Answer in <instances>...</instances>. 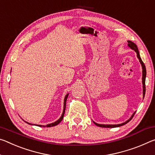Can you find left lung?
<instances>
[{"label": "left lung", "instance_id": "1", "mask_svg": "<svg viewBox=\"0 0 155 155\" xmlns=\"http://www.w3.org/2000/svg\"><path fill=\"white\" fill-rule=\"evenodd\" d=\"M127 46H128L130 48L132 49V50H134L135 52L137 53V58H138V59L139 60V62L141 65V67H142V84H143V97L144 98L145 94H146V66H145L143 62L141 60V56H140V54H139V50H138V48H137L136 44L134 43L133 42H132V41H127ZM135 112H134L133 114H132V116L130 117V118L128 120H127L126 121H125V122L122 123V124H115V125H107V124H106V125H105V124H97V123H96L94 121H93V122H94V124L96 125V126L101 127H119V126H124V125L126 124L127 123H128L130 121V120L132 119V117H134Z\"/></svg>", "mask_w": 155, "mask_h": 155}]
</instances>
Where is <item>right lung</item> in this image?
Wrapping results in <instances>:
<instances>
[{
  "label": "right lung",
  "mask_w": 155,
  "mask_h": 155,
  "mask_svg": "<svg viewBox=\"0 0 155 155\" xmlns=\"http://www.w3.org/2000/svg\"><path fill=\"white\" fill-rule=\"evenodd\" d=\"M68 95H69V94H66L65 98H64V103H63V110L62 115H61V117L56 121L54 122V123H51V124H50L46 125V126H42V125H34V124H30V123H28L27 121H25V122L27 123V124H28L29 125H34V126H39V127H52V126H56V125H58L61 121H62L63 119V117H64V114H65V107H66V101H67V99L68 97Z\"/></svg>",
  "instance_id": "1"
}]
</instances>
